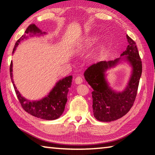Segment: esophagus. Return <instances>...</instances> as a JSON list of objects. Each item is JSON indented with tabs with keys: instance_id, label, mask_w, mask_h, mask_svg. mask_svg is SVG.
Instances as JSON below:
<instances>
[{
	"instance_id": "34e87169",
	"label": "esophagus",
	"mask_w": 155,
	"mask_h": 155,
	"mask_svg": "<svg viewBox=\"0 0 155 155\" xmlns=\"http://www.w3.org/2000/svg\"><path fill=\"white\" fill-rule=\"evenodd\" d=\"M83 78L81 77H77L74 79V82H75L76 84H77V85L81 84V83H83Z\"/></svg>"
}]
</instances>
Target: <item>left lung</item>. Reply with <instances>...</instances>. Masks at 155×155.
<instances>
[{
    "mask_svg": "<svg viewBox=\"0 0 155 155\" xmlns=\"http://www.w3.org/2000/svg\"><path fill=\"white\" fill-rule=\"evenodd\" d=\"M126 36L128 45L121 57L114 61H99L90 66L84 72L85 80L93 89V113L98 121L110 122L120 119L129 112L136 99L142 73V63L136 43L129 36ZM122 59L130 63L133 71L125 90L117 93L109 87L104 73Z\"/></svg>",
    "mask_w": 155,
    "mask_h": 155,
    "instance_id": "obj_1",
    "label": "left lung"
}]
</instances>
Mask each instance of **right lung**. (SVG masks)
Here are the masks:
<instances>
[{
  "mask_svg": "<svg viewBox=\"0 0 155 155\" xmlns=\"http://www.w3.org/2000/svg\"><path fill=\"white\" fill-rule=\"evenodd\" d=\"M25 33V34L22 36L16 41L13 50V53L21 41L27 38L26 34L29 33L34 34H45V32H42L34 24L29 25ZM9 70H10L12 82L13 83L18 99L24 110H25L27 112L32 116L45 120H54L59 118L62 115L63 112H64L65 104L68 101L67 95L69 87H70L71 84H72V76H69V77L63 78L56 83V85L49 93V94L47 97H44L43 99L39 101H30L22 97L18 91L17 90L15 84L14 83L13 78H12L13 77L12 62H11Z\"/></svg>",
  "mask_w": 155,
  "mask_h": 155,
  "instance_id": "obj_1",
  "label": "right lung"
}]
</instances>
